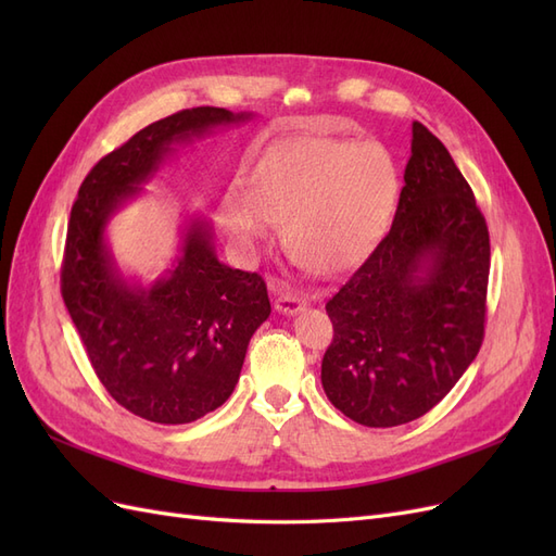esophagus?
<instances>
[{
	"instance_id": "esophagus-1",
	"label": "esophagus",
	"mask_w": 556,
	"mask_h": 556,
	"mask_svg": "<svg viewBox=\"0 0 556 556\" xmlns=\"http://www.w3.org/2000/svg\"><path fill=\"white\" fill-rule=\"evenodd\" d=\"M271 288L278 292V296H276V311H278V313L294 315V313L306 308V304H308L306 296H299L296 292L285 290V285H282V282H276V280H271Z\"/></svg>"
}]
</instances>
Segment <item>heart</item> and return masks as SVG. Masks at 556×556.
Segmentation results:
<instances>
[{
	"instance_id": "b5f03b06",
	"label": "heart",
	"mask_w": 556,
	"mask_h": 556,
	"mask_svg": "<svg viewBox=\"0 0 556 556\" xmlns=\"http://www.w3.org/2000/svg\"><path fill=\"white\" fill-rule=\"evenodd\" d=\"M229 185L217 223L241 255L252 257L282 223V243L311 271L331 276L355 266L390 220L399 172L374 141L292 137L268 146Z\"/></svg>"
}]
</instances>
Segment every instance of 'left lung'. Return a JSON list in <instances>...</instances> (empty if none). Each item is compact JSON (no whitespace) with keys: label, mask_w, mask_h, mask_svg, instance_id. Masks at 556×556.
<instances>
[{"label":"left lung","mask_w":556,"mask_h":556,"mask_svg":"<svg viewBox=\"0 0 556 556\" xmlns=\"http://www.w3.org/2000/svg\"><path fill=\"white\" fill-rule=\"evenodd\" d=\"M392 229L327 301V399L364 427L429 413L484 339L490 231L447 148L413 123Z\"/></svg>","instance_id":"obj_1"}]
</instances>
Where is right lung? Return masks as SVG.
<instances>
[{
  "instance_id": "add662e5",
  "label": "right lung",
  "mask_w": 556,
  "mask_h": 556,
  "mask_svg": "<svg viewBox=\"0 0 556 556\" xmlns=\"http://www.w3.org/2000/svg\"><path fill=\"white\" fill-rule=\"evenodd\" d=\"M248 117L217 106L162 117L99 160L72 206L60 274L64 306L99 382L148 422L188 425L220 408L271 304L260 274L217 260L211 225L201 217L185 227L172 271L150 288L117 271L106 223L143 190L139 185L174 153V143Z\"/></svg>"
}]
</instances>
